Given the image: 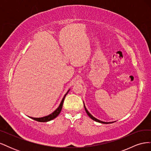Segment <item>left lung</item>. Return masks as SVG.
<instances>
[{"label": "left lung", "mask_w": 151, "mask_h": 151, "mask_svg": "<svg viewBox=\"0 0 151 151\" xmlns=\"http://www.w3.org/2000/svg\"><path fill=\"white\" fill-rule=\"evenodd\" d=\"M84 108H85V110H86V113H87V114H88V116L91 118V119L92 120H94V121H96V122H99V123H104V124H107V123H113V122H102V121H100V120H98V119H96V118H94L93 116H92L91 115V114L89 113V111L87 110V109H86V106H85V105H84Z\"/></svg>", "instance_id": "1"}]
</instances>
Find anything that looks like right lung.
<instances>
[{
  "label": "right lung",
  "mask_w": 151,
  "mask_h": 151,
  "mask_svg": "<svg viewBox=\"0 0 151 151\" xmlns=\"http://www.w3.org/2000/svg\"><path fill=\"white\" fill-rule=\"evenodd\" d=\"M68 91H69V90L67 91V93L65 94L64 96H63L62 101H61L60 105H59V106L58 107V108L56 109L55 111H54L52 113L50 114V115L46 116H44V117H42V118H33V117H30V118H32V119H33L37 122H48V121H50V120L54 119V118H55L59 115V113H60V111L62 110L63 101H64V99L66 96V95L68 93Z\"/></svg>",
  "instance_id": "right-lung-1"
}]
</instances>
